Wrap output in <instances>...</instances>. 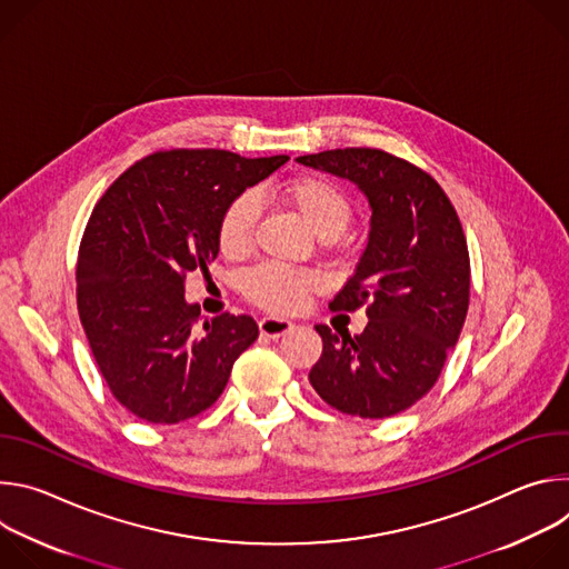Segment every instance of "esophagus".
Wrapping results in <instances>:
<instances>
[{
	"mask_svg": "<svg viewBox=\"0 0 569 569\" xmlns=\"http://www.w3.org/2000/svg\"><path fill=\"white\" fill-rule=\"evenodd\" d=\"M295 329V323L288 321V319H281V317H263L259 321V331L263 338H272V340H279L281 336L290 333Z\"/></svg>",
	"mask_w": 569,
	"mask_h": 569,
	"instance_id": "obj_1",
	"label": "esophagus"
}]
</instances>
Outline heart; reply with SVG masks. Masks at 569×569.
Here are the masks:
<instances>
[{"label": "heart", "instance_id": "1", "mask_svg": "<svg viewBox=\"0 0 569 569\" xmlns=\"http://www.w3.org/2000/svg\"><path fill=\"white\" fill-rule=\"evenodd\" d=\"M279 202L292 211L317 238H338L353 218L349 196L331 180L306 176L283 182L277 189ZM259 220V202L254 193L236 196L222 211L218 222V248L227 259L246 257L252 248ZM242 295L270 312H295L303 306L308 292L319 288V277L308 270L283 266H259L242 277Z\"/></svg>", "mask_w": 569, "mask_h": 569}]
</instances>
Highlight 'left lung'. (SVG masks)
<instances>
[{"mask_svg":"<svg viewBox=\"0 0 569 569\" xmlns=\"http://www.w3.org/2000/svg\"><path fill=\"white\" fill-rule=\"evenodd\" d=\"M299 164L353 182L369 202V238L331 308L367 303L360 336L323 323L308 373L331 408L387 419L423 398L457 345L468 312V246L443 189L421 169L376 148L323 150Z\"/></svg>","mask_w":569,"mask_h":569,"instance_id":"1","label":"left lung"}]
</instances>
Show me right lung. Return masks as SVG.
<instances>
[{"instance_id":"add662e5","label":"right lung","mask_w":569,"mask_h":569,"mask_svg":"<svg viewBox=\"0 0 569 569\" xmlns=\"http://www.w3.org/2000/svg\"><path fill=\"white\" fill-rule=\"evenodd\" d=\"M286 161L154 152L94 207L78 252V315L110 391L134 417L171 426L204 412L259 338L250 315L224 312L196 329L200 306L187 301L184 279L209 274L224 207Z\"/></svg>"}]
</instances>
